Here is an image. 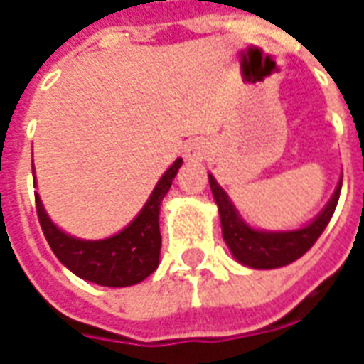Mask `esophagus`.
Segmentation results:
<instances>
[{
    "label": "esophagus",
    "mask_w": 364,
    "mask_h": 364,
    "mask_svg": "<svg viewBox=\"0 0 364 364\" xmlns=\"http://www.w3.org/2000/svg\"><path fill=\"white\" fill-rule=\"evenodd\" d=\"M208 156V146L203 140H193L185 146V159L187 161H203Z\"/></svg>",
    "instance_id": "1"
}]
</instances>
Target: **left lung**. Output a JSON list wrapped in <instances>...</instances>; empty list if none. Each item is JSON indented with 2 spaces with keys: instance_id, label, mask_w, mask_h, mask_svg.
Wrapping results in <instances>:
<instances>
[{
  "instance_id": "left-lung-1",
  "label": "left lung",
  "mask_w": 364,
  "mask_h": 364,
  "mask_svg": "<svg viewBox=\"0 0 364 364\" xmlns=\"http://www.w3.org/2000/svg\"><path fill=\"white\" fill-rule=\"evenodd\" d=\"M343 177V175H341ZM208 183L213 189L214 203L218 206L222 224V237L230 247L237 263L250 269H279L290 265L292 261L300 259L321 236V232L331 220L336 213L339 193H341V179L337 183L333 195L321 213L312 220L296 230H261L242 218L234 203L230 200L228 193L222 189L213 173H208Z\"/></svg>"
}]
</instances>
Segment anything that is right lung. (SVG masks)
<instances>
[{
    "instance_id": "right-lung-1",
    "label": "right lung",
    "mask_w": 364,
    "mask_h": 364,
    "mask_svg": "<svg viewBox=\"0 0 364 364\" xmlns=\"http://www.w3.org/2000/svg\"><path fill=\"white\" fill-rule=\"evenodd\" d=\"M183 159L177 158L128 226L103 240H82L58 228L46 213L43 200L36 197V214L46 242L60 263L83 281L101 287H132L150 277L159 265L161 234H159V208L161 200L171 189L175 175ZM36 181V179H35Z\"/></svg>"
}]
</instances>
